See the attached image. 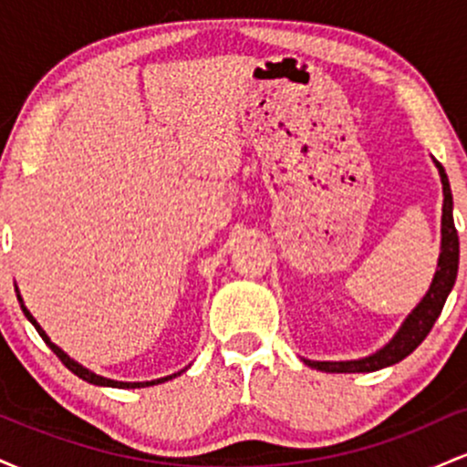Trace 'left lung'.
<instances>
[{"mask_svg":"<svg viewBox=\"0 0 467 467\" xmlns=\"http://www.w3.org/2000/svg\"><path fill=\"white\" fill-rule=\"evenodd\" d=\"M435 162L439 178H441V189H443V206H441V248H439V261L435 276H432L431 287L423 294V298L415 305V309L406 316L404 323L400 325V329L395 331V336L390 337L382 349H378L371 356L356 358V360H307L303 358V362L307 367L316 368V371L325 373H371L379 371V368L393 367L404 360L406 356H410L417 347L421 345L423 337L431 334L432 325L441 314L443 305H446L448 294L452 292L454 281H457V270H459V237L457 228H454V217H452V191H450V182L443 166Z\"/></svg>","mask_w":467,"mask_h":467,"instance_id":"left-lung-1","label":"left lung"}]
</instances>
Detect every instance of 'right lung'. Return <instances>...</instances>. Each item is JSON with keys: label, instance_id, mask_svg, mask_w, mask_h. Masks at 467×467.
<instances>
[{"label": "right lung", "instance_id": "obj_1", "mask_svg": "<svg viewBox=\"0 0 467 467\" xmlns=\"http://www.w3.org/2000/svg\"><path fill=\"white\" fill-rule=\"evenodd\" d=\"M15 292H17V301H19V305H21V312H24V314H26V318H28L30 323L35 325V329L39 331V336H41V337H44V342H46V345L50 347V349L57 353V356H58V360H61L63 364H66V367H67L69 371H72L74 375H78V378H80V379H85V382L94 384V387H111V389H144V387H155V384L169 382V379L178 378L180 373H184V371H186V368H182V371H178V373H171V375H166V378L151 379V382H118V379L103 378V375H99V373L89 371L88 367H83V364L74 360V358H69L67 353L61 349V347H57L55 342L50 340V336H47L46 331H44V327H41L39 323H36V318H35V316H32V314L28 312V307H26V305H24V298H21V294H19V287H17V285H15Z\"/></svg>", "mask_w": 467, "mask_h": 467}]
</instances>
